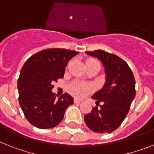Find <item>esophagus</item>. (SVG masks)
<instances>
[{"mask_svg":"<svg viewBox=\"0 0 154 154\" xmlns=\"http://www.w3.org/2000/svg\"><path fill=\"white\" fill-rule=\"evenodd\" d=\"M83 100L82 99H74V103H77V104H80L81 103H82Z\"/></svg>","mask_w":154,"mask_h":154,"instance_id":"1","label":"esophagus"}]
</instances>
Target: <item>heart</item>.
Returning a JSON list of instances; mask_svg holds the SVG:
<instances>
[{
    "mask_svg": "<svg viewBox=\"0 0 154 154\" xmlns=\"http://www.w3.org/2000/svg\"><path fill=\"white\" fill-rule=\"evenodd\" d=\"M99 63L98 61L95 60V59H88L87 63ZM92 88L91 86L87 85H84V84L81 83H73V85H71L69 88V91H70L73 95L77 97H84L86 95L89 91H91Z\"/></svg>",
    "mask_w": 154,
    "mask_h": 154,
    "instance_id": "1",
    "label": "heart"
}]
</instances>
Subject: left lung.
Wrapping results in <instances>:
<instances>
[{"mask_svg":"<svg viewBox=\"0 0 154 154\" xmlns=\"http://www.w3.org/2000/svg\"><path fill=\"white\" fill-rule=\"evenodd\" d=\"M85 52L102 62L106 77L103 88L92 95L96 106L85 115V122L95 132L111 133L123 122L135 99V77L128 63L117 55L103 50ZM101 101L103 105L98 107Z\"/></svg>","mask_w":154,"mask_h":154,"instance_id":"obj_1","label":"left lung"}]
</instances>
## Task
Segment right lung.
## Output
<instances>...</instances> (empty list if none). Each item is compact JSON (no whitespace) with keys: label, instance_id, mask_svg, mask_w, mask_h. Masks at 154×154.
I'll return each instance as SVG.
<instances>
[{"label":"right lung","instance_id":"right-lung-1","mask_svg":"<svg viewBox=\"0 0 154 154\" xmlns=\"http://www.w3.org/2000/svg\"><path fill=\"white\" fill-rule=\"evenodd\" d=\"M78 51L64 48H48L27 59L18 80L19 102L26 118L41 129L57 126L73 97L65 93L56 99L53 83L63 78L68 62Z\"/></svg>","mask_w":154,"mask_h":154}]
</instances>
